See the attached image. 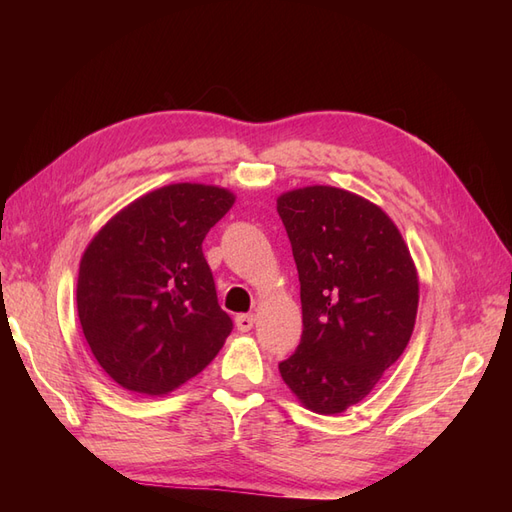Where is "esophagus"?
<instances>
[{"label":"esophagus","mask_w":512,"mask_h":512,"mask_svg":"<svg viewBox=\"0 0 512 512\" xmlns=\"http://www.w3.org/2000/svg\"><path fill=\"white\" fill-rule=\"evenodd\" d=\"M254 322H256V318H254L252 314H239V316L235 318V324H237V329H239L241 333H247V331H252V327H254Z\"/></svg>","instance_id":"obj_1"}]
</instances>
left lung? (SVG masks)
<instances>
[{
  "instance_id": "obj_1",
  "label": "left lung",
  "mask_w": 512,
  "mask_h": 512,
  "mask_svg": "<svg viewBox=\"0 0 512 512\" xmlns=\"http://www.w3.org/2000/svg\"><path fill=\"white\" fill-rule=\"evenodd\" d=\"M301 282L303 335L280 374L301 404L339 414L365 399L414 331L418 273L395 222L367 198L307 185L277 198Z\"/></svg>"
}]
</instances>
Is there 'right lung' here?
I'll return each instance as SVG.
<instances>
[{
    "label": "right lung",
    "instance_id": "right-lung-1",
    "mask_svg": "<svg viewBox=\"0 0 512 512\" xmlns=\"http://www.w3.org/2000/svg\"><path fill=\"white\" fill-rule=\"evenodd\" d=\"M235 205L218 185L170 183L113 215L81 258L76 309L119 386L168 395L200 374L232 331L203 241Z\"/></svg>",
    "mask_w": 512,
    "mask_h": 512
}]
</instances>
